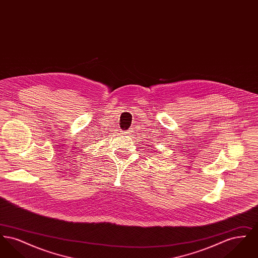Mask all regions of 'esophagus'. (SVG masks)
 Segmentation results:
<instances>
[{
  "instance_id": "obj_1",
  "label": "esophagus",
  "mask_w": 258,
  "mask_h": 258,
  "mask_svg": "<svg viewBox=\"0 0 258 258\" xmlns=\"http://www.w3.org/2000/svg\"><path fill=\"white\" fill-rule=\"evenodd\" d=\"M133 130L131 128V130H128V131H126V132H123L122 135H123V137H131V135H133Z\"/></svg>"
}]
</instances>
